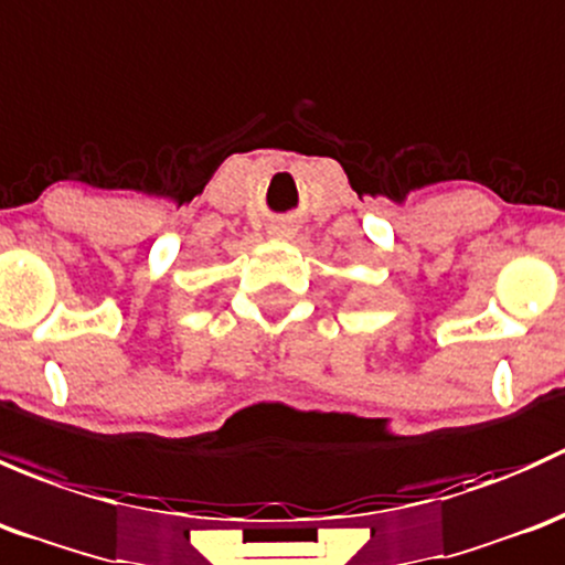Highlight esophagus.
Listing matches in <instances>:
<instances>
[{
    "label": "esophagus",
    "instance_id": "34e87169",
    "mask_svg": "<svg viewBox=\"0 0 565 565\" xmlns=\"http://www.w3.org/2000/svg\"><path fill=\"white\" fill-rule=\"evenodd\" d=\"M269 236L271 239H294L296 225L288 223V220H277V223L269 225Z\"/></svg>",
    "mask_w": 565,
    "mask_h": 565
}]
</instances>
